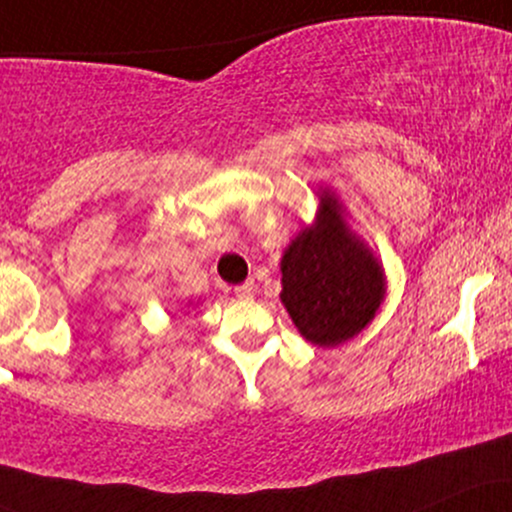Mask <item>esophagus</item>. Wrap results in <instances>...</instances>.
I'll use <instances>...</instances> for the list:
<instances>
[{
	"label": "esophagus",
	"instance_id": "34e87169",
	"mask_svg": "<svg viewBox=\"0 0 512 512\" xmlns=\"http://www.w3.org/2000/svg\"><path fill=\"white\" fill-rule=\"evenodd\" d=\"M233 293H236L238 298H252V293H255V284H252V281H245V284L236 286Z\"/></svg>",
	"mask_w": 512,
	"mask_h": 512
}]
</instances>
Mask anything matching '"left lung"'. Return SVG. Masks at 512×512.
<instances>
[{
  "mask_svg": "<svg viewBox=\"0 0 512 512\" xmlns=\"http://www.w3.org/2000/svg\"><path fill=\"white\" fill-rule=\"evenodd\" d=\"M383 298V267L349 231L334 192L320 190L313 226L281 257V303L293 325L310 344L337 346L373 320Z\"/></svg>",
  "mask_w": 512,
  "mask_h": 512,
  "instance_id": "1",
  "label": "left lung"
}]
</instances>
